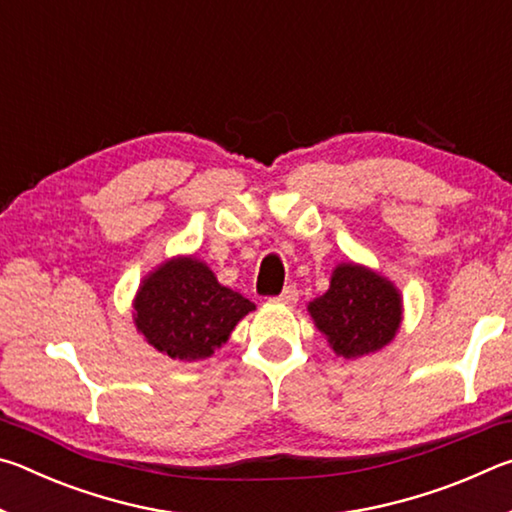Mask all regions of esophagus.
<instances>
[{
	"mask_svg": "<svg viewBox=\"0 0 512 512\" xmlns=\"http://www.w3.org/2000/svg\"><path fill=\"white\" fill-rule=\"evenodd\" d=\"M277 302H282V305H296V302H298V289L296 287H287V289L280 293V296H277Z\"/></svg>",
	"mask_w": 512,
	"mask_h": 512,
	"instance_id": "esophagus-1",
	"label": "esophagus"
}]
</instances>
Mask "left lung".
<instances>
[{
	"label": "left lung",
	"instance_id": "left-lung-1",
	"mask_svg": "<svg viewBox=\"0 0 512 512\" xmlns=\"http://www.w3.org/2000/svg\"><path fill=\"white\" fill-rule=\"evenodd\" d=\"M307 311L329 348L343 359H359L395 339L404 300L400 289L375 268L341 262L329 277V289L311 300Z\"/></svg>",
	"mask_w": 512,
	"mask_h": 512
}]
</instances>
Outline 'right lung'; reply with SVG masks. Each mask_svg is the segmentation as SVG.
Wrapping results in <instances>:
<instances>
[{"label":"right lung","mask_w":512,"mask_h":512,"mask_svg":"<svg viewBox=\"0 0 512 512\" xmlns=\"http://www.w3.org/2000/svg\"><path fill=\"white\" fill-rule=\"evenodd\" d=\"M255 305L216 280L203 259L176 255L142 277L133 323L144 341L178 361H203L230 339Z\"/></svg>","instance_id":"obj_1"}]
</instances>
